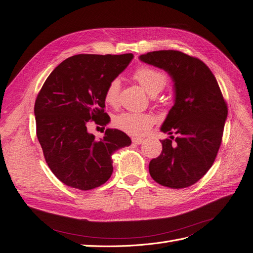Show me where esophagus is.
<instances>
[{"label":"esophagus","mask_w":253,"mask_h":253,"mask_svg":"<svg viewBox=\"0 0 253 253\" xmlns=\"http://www.w3.org/2000/svg\"><path fill=\"white\" fill-rule=\"evenodd\" d=\"M142 138H132V142L134 143V144H140V143H142Z\"/></svg>","instance_id":"34e87169"}]
</instances>
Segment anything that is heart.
<instances>
[{
  "instance_id": "heart-1",
  "label": "heart",
  "mask_w": 253,
  "mask_h": 253,
  "mask_svg": "<svg viewBox=\"0 0 253 253\" xmlns=\"http://www.w3.org/2000/svg\"><path fill=\"white\" fill-rule=\"evenodd\" d=\"M133 78L138 82L141 87L150 95H156L162 90L168 82V76L151 66H140L133 73ZM120 82L118 79H113L104 90V102L116 106L119 99ZM155 124V117L150 113H121L113 119V125L120 131L131 136H143Z\"/></svg>"
}]
</instances>
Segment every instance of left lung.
Here are the masks:
<instances>
[{
	"label": "left lung",
	"mask_w": 253,
	"mask_h": 253,
	"mask_svg": "<svg viewBox=\"0 0 253 253\" xmlns=\"http://www.w3.org/2000/svg\"><path fill=\"white\" fill-rule=\"evenodd\" d=\"M139 59L165 70L175 88V103L160 128L171 136L162 140L150 174L168 188L192 186L212 167L223 138L228 108L218 83L202 60L178 50L151 51Z\"/></svg>",
	"instance_id": "left-lung-1"
}]
</instances>
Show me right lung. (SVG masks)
<instances>
[{"label":"right lung","mask_w":253,"mask_h":253,"mask_svg":"<svg viewBox=\"0 0 253 253\" xmlns=\"http://www.w3.org/2000/svg\"><path fill=\"white\" fill-rule=\"evenodd\" d=\"M125 55H76L60 63L44 82L35 102L37 137L45 162L64 185L82 191L108 181L112 155L131 144L129 137L106 128L95 139L87 132L91 121L106 126L104 90L133 59Z\"/></svg>","instance_id":"obj_1"}]
</instances>
